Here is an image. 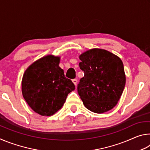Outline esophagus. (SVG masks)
Here are the masks:
<instances>
[{"mask_svg":"<svg viewBox=\"0 0 150 150\" xmlns=\"http://www.w3.org/2000/svg\"><path fill=\"white\" fill-rule=\"evenodd\" d=\"M73 83H74V85L76 86L77 84V79H73Z\"/></svg>","mask_w":150,"mask_h":150,"instance_id":"esophagus-1","label":"esophagus"}]
</instances>
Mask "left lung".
<instances>
[{
    "label": "left lung",
    "mask_w": 150,
    "mask_h": 150,
    "mask_svg": "<svg viewBox=\"0 0 150 150\" xmlns=\"http://www.w3.org/2000/svg\"><path fill=\"white\" fill-rule=\"evenodd\" d=\"M84 77L77 91L83 105L93 112L101 114L117 105L126 84L122 60L105 50L91 49L79 55Z\"/></svg>",
    "instance_id": "left-lung-1"
}]
</instances>
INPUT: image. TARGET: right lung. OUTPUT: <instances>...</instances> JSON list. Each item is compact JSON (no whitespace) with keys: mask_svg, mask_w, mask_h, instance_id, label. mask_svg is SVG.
Segmentation results:
<instances>
[{"mask_svg":"<svg viewBox=\"0 0 150 150\" xmlns=\"http://www.w3.org/2000/svg\"><path fill=\"white\" fill-rule=\"evenodd\" d=\"M59 57L40 58L25 71L22 81L23 97L35 112L52 116L62 107L75 85L59 66Z\"/></svg>","mask_w":150,"mask_h":150,"instance_id":"obj_1","label":"right lung"}]
</instances>
